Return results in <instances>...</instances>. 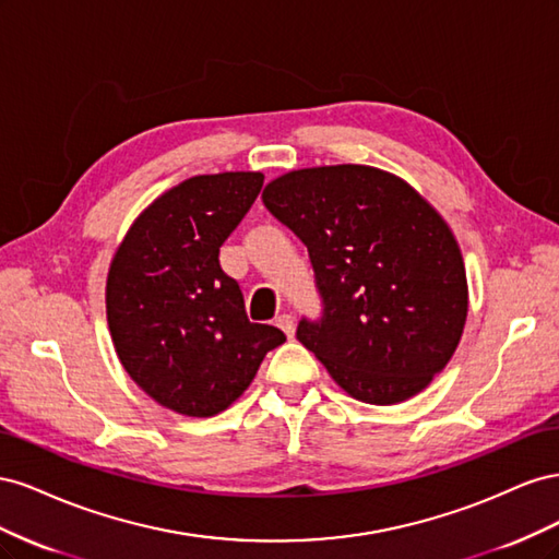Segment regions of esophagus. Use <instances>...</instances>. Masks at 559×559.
Instances as JSON below:
<instances>
[{
  "instance_id": "34e87169",
  "label": "esophagus",
  "mask_w": 559,
  "mask_h": 559,
  "mask_svg": "<svg viewBox=\"0 0 559 559\" xmlns=\"http://www.w3.org/2000/svg\"><path fill=\"white\" fill-rule=\"evenodd\" d=\"M275 324L286 333V337H294V333H296V319L292 314H280L275 319Z\"/></svg>"
}]
</instances>
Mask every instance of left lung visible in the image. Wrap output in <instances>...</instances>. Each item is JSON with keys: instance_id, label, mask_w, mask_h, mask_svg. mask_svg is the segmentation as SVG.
<instances>
[{"instance_id": "obj_1", "label": "left lung", "mask_w": 559, "mask_h": 559, "mask_svg": "<svg viewBox=\"0 0 559 559\" xmlns=\"http://www.w3.org/2000/svg\"><path fill=\"white\" fill-rule=\"evenodd\" d=\"M265 207L308 247L324 317L296 337L345 392L394 405L427 389L462 341L468 284L445 218L408 181L370 165L292 170Z\"/></svg>"}]
</instances>
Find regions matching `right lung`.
<instances>
[{
	"mask_svg": "<svg viewBox=\"0 0 559 559\" xmlns=\"http://www.w3.org/2000/svg\"><path fill=\"white\" fill-rule=\"evenodd\" d=\"M263 173L186 179L134 218L107 275V324L126 373L163 408L212 417L238 401L286 335L251 324L218 249Z\"/></svg>",
	"mask_w": 559,
	"mask_h": 559,
	"instance_id": "right-lung-1",
	"label": "right lung"
}]
</instances>
